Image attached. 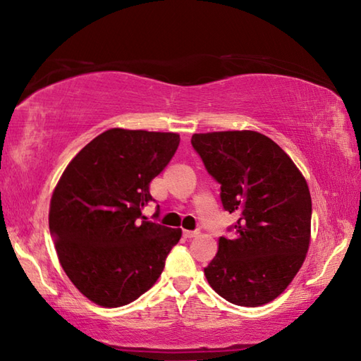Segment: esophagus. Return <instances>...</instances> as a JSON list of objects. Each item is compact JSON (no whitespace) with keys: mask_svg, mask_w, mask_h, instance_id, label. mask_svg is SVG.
Listing matches in <instances>:
<instances>
[{"mask_svg":"<svg viewBox=\"0 0 361 361\" xmlns=\"http://www.w3.org/2000/svg\"><path fill=\"white\" fill-rule=\"evenodd\" d=\"M183 235H185L186 239H194V237L198 235V231H185L183 233Z\"/></svg>","mask_w":361,"mask_h":361,"instance_id":"34e87169","label":"esophagus"}]
</instances>
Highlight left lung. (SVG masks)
<instances>
[{
	"label": "left lung",
	"instance_id": "left-lung-1",
	"mask_svg": "<svg viewBox=\"0 0 361 361\" xmlns=\"http://www.w3.org/2000/svg\"><path fill=\"white\" fill-rule=\"evenodd\" d=\"M220 185L224 209L235 214L204 268L226 301L256 307L273 301L301 268L310 243L312 198L293 161L257 132H214L190 140Z\"/></svg>",
	"mask_w": 361,
	"mask_h": 361
}]
</instances>
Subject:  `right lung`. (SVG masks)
Returning <instances> with one entry per match:
<instances>
[{"instance_id":"right-lung-1","label":"right lung","mask_w":361,"mask_h":361,"mask_svg":"<svg viewBox=\"0 0 361 361\" xmlns=\"http://www.w3.org/2000/svg\"><path fill=\"white\" fill-rule=\"evenodd\" d=\"M178 144L176 133L111 128L65 169L51 198L49 231L66 276L90 301L121 307L163 273L181 229L147 220L141 211L155 202L150 181Z\"/></svg>"}]
</instances>
